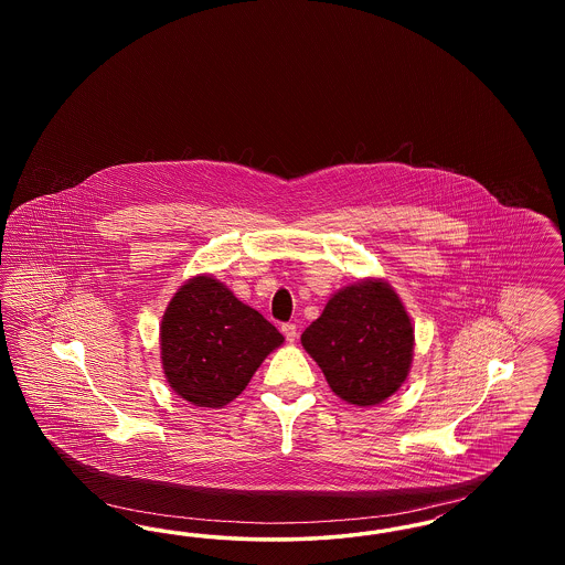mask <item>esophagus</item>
Returning <instances> with one entry per match:
<instances>
[{
    "instance_id": "34e87169",
    "label": "esophagus",
    "mask_w": 565,
    "mask_h": 565,
    "mask_svg": "<svg viewBox=\"0 0 565 565\" xmlns=\"http://www.w3.org/2000/svg\"><path fill=\"white\" fill-rule=\"evenodd\" d=\"M281 332H284V337L292 343V341H296V337H298V326H296V323H284V326H281Z\"/></svg>"
}]
</instances>
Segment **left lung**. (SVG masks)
Masks as SVG:
<instances>
[{
	"mask_svg": "<svg viewBox=\"0 0 565 565\" xmlns=\"http://www.w3.org/2000/svg\"><path fill=\"white\" fill-rule=\"evenodd\" d=\"M300 341L339 398L373 406L403 385L415 337L398 295L369 279L332 296Z\"/></svg>",
	"mask_w": 565,
	"mask_h": 565,
	"instance_id": "8db88e82",
	"label": "left lung"
}]
</instances>
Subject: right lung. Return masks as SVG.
Masks as SVG:
<instances>
[{"instance_id":"1","label":"right lung","mask_w":565,"mask_h":565,"mask_svg":"<svg viewBox=\"0 0 565 565\" xmlns=\"http://www.w3.org/2000/svg\"><path fill=\"white\" fill-rule=\"evenodd\" d=\"M281 332L214 277L199 275L171 298L161 326L162 371L190 404L235 401Z\"/></svg>"}]
</instances>
